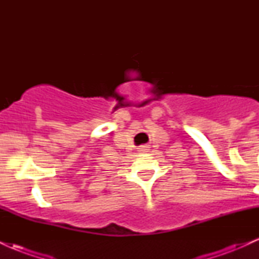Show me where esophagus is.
Returning a JSON list of instances; mask_svg holds the SVG:
<instances>
[{
  "mask_svg": "<svg viewBox=\"0 0 259 259\" xmlns=\"http://www.w3.org/2000/svg\"><path fill=\"white\" fill-rule=\"evenodd\" d=\"M148 148H150V147L145 146V145H144V146H140V147H139V151H140V152H147Z\"/></svg>",
  "mask_w": 259,
  "mask_h": 259,
  "instance_id": "1",
  "label": "esophagus"
}]
</instances>
